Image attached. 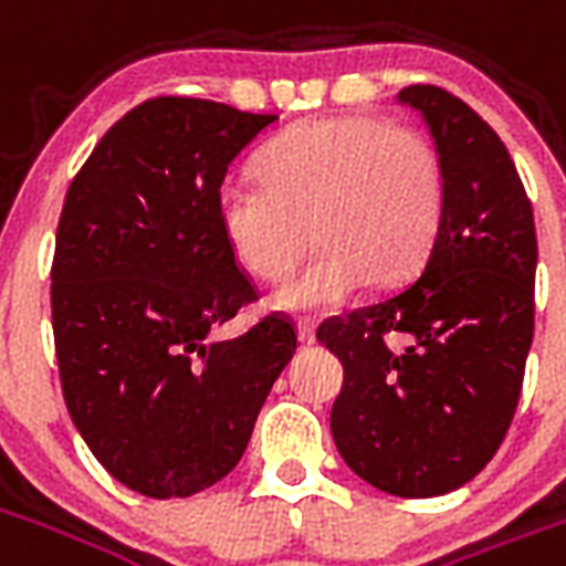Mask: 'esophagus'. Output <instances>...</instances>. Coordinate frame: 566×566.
<instances>
[{
	"mask_svg": "<svg viewBox=\"0 0 566 566\" xmlns=\"http://www.w3.org/2000/svg\"><path fill=\"white\" fill-rule=\"evenodd\" d=\"M296 336L303 345H315V324L312 321H300L296 324Z\"/></svg>",
	"mask_w": 566,
	"mask_h": 566,
	"instance_id": "1",
	"label": "esophagus"
}]
</instances>
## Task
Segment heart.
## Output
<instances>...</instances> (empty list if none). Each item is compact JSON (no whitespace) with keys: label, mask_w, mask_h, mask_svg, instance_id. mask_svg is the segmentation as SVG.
Here are the masks:
<instances>
[{"label":"heart","mask_w":566,"mask_h":566,"mask_svg":"<svg viewBox=\"0 0 566 566\" xmlns=\"http://www.w3.org/2000/svg\"><path fill=\"white\" fill-rule=\"evenodd\" d=\"M260 181L218 187V223L258 282L279 284L312 248L321 251L279 306L331 308L364 284L409 279L433 251L446 221V169L424 133L379 115L303 120L260 150Z\"/></svg>","instance_id":"heart-1"}]
</instances>
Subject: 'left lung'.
<instances>
[{
  "mask_svg": "<svg viewBox=\"0 0 566 566\" xmlns=\"http://www.w3.org/2000/svg\"><path fill=\"white\" fill-rule=\"evenodd\" d=\"M421 112L446 169V221L418 275L324 321L343 360L333 442L364 482L437 497L485 467L510 430L534 339L536 230L510 150L433 84L397 93Z\"/></svg>",
  "mask_w": 566,
  "mask_h": 566,
  "instance_id": "left-lung-1",
  "label": "left lung"
}]
</instances>
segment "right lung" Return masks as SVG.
Listing matches in <instances>:
<instances>
[{
    "label": "right lung",
    "mask_w": 566,
    "mask_h": 566,
    "mask_svg": "<svg viewBox=\"0 0 566 566\" xmlns=\"http://www.w3.org/2000/svg\"><path fill=\"white\" fill-rule=\"evenodd\" d=\"M275 120L157 96L105 133L66 190L51 266L60 385L96 461L145 497L221 482L296 352L279 312L211 336L258 300L221 233L218 187Z\"/></svg>",
    "instance_id": "right-lung-1"
}]
</instances>
